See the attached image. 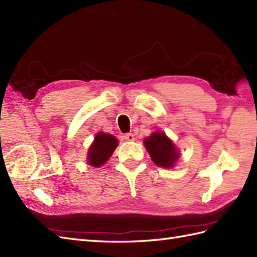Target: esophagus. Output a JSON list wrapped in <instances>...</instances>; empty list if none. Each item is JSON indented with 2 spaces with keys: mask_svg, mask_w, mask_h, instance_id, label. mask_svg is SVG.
Instances as JSON below:
<instances>
[{
  "mask_svg": "<svg viewBox=\"0 0 257 257\" xmlns=\"http://www.w3.org/2000/svg\"><path fill=\"white\" fill-rule=\"evenodd\" d=\"M124 139L127 140V141H134V140H135V136H134V134H132V133L125 134V135H124Z\"/></svg>",
  "mask_w": 257,
  "mask_h": 257,
  "instance_id": "esophagus-1",
  "label": "esophagus"
}]
</instances>
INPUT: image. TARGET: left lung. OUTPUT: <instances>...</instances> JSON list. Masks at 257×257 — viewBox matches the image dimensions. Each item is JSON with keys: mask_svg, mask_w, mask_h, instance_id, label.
<instances>
[{"mask_svg": "<svg viewBox=\"0 0 257 257\" xmlns=\"http://www.w3.org/2000/svg\"><path fill=\"white\" fill-rule=\"evenodd\" d=\"M145 146L157 166L171 168L179 158L176 147L163 133H154L149 138H146Z\"/></svg>", "mask_w": 257, "mask_h": 257, "instance_id": "1", "label": "left lung"}]
</instances>
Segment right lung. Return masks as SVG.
Listing matches in <instances>:
<instances>
[{"instance_id": "add662e5", "label": "right lung", "mask_w": 257, "mask_h": 257, "mask_svg": "<svg viewBox=\"0 0 257 257\" xmlns=\"http://www.w3.org/2000/svg\"><path fill=\"white\" fill-rule=\"evenodd\" d=\"M117 146L118 141L113 136L99 133L95 137L94 144L89 148L88 157H87L88 163L90 166L100 167L110 158Z\"/></svg>"}]
</instances>
